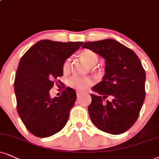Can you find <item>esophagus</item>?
Instances as JSON below:
<instances>
[{
	"instance_id": "1",
	"label": "esophagus",
	"mask_w": 159,
	"mask_h": 159,
	"mask_svg": "<svg viewBox=\"0 0 159 159\" xmlns=\"http://www.w3.org/2000/svg\"><path fill=\"white\" fill-rule=\"evenodd\" d=\"M81 93H82V92H80V91H76V95H77V97H80V96L81 95Z\"/></svg>"
}]
</instances>
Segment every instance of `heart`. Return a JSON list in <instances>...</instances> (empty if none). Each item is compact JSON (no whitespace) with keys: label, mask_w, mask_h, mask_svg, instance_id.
Masks as SVG:
<instances>
[{"label":"heart","mask_w":159,"mask_h":159,"mask_svg":"<svg viewBox=\"0 0 159 159\" xmlns=\"http://www.w3.org/2000/svg\"><path fill=\"white\" fill-rule=\"evenodd\" d=\"M82 60L86 62L89 66L93 67L98 62V56L94 52L90 49H83L80 54ZM70 68V59L67 58L65 60L62 66V69L63 73H68ZM94 83V80L89 76H73L68 80V85L70 88L83 91L88 89L90 86Z\"/></svg>","instance_id":"heart-1"}]
</instances>
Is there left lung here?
Masks as SVG:
<instances>
[{
  "mask_svg": "<svg viewBox=\"0 0 159 159\" xmlns=\"http://www.w3.org/2000/svg\"><path fill=\"white\" fill-rule=\"evenodd\" d=\"M89 48L105 59V74L92 90L90 118L98 129L117 135L130 128L145 99V70L136 53L112 39L86 42ZM109 98L110 100L107 99Z\"/></svg>",
  "mask_w": 159,
  "mask_h": 159,
  "instance_id": "8db88e82",
  "label": "left lung"
}]
</instances>
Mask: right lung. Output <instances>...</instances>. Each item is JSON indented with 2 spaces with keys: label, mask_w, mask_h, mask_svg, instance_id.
<instances>
[{
  "label": "right lung",
  "mask_w": 159,
  "mask_h": 159,
  "mask_svg": "<svg viewBox=\"0 0 159 159\" xmlns=\"http://www.w3.org/2000/svg\"><path fill=\"white\" fill-rule=\"evenodd\" d=\"M83 42L38 41L23 54L15 74L17 111L31 134L40 138L52 136L67 123L76 93L66 87L61 96L52 99L49 91L63 71L66 59L79 49ZM65 89V88H64Z\"/></svg>",
  "instance_id": "obj_1"
}]
</instances>
